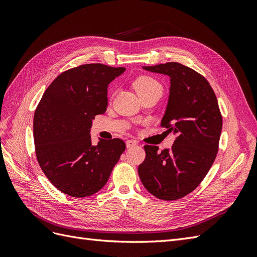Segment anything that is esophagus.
<instances>
[{"label":"esophagus","mask_w":257,"mask_h":257,"mask_svg":"<svg viewBox=\"0 0 257 257\" xmlns=\"http://www.w3.org/2000/svg\"><path fill=\"white\" fill-rule=\"evenodd\" d=\"M134 146H137V142L136 141H133V139H128V141H126V147L127 148L134 147Z\"/></svg>","instance_id":"obj_1"}]
</instances>
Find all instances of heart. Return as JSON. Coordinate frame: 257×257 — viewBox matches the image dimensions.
<instances>
[{"mask_svg": "<svg viewBox=\"0 0 257 257\" xmlns=\"http://www.w3.org/2000/svg\"><path fill=\"white\" fill-rule=\"evenodd\" d=\"M133 85L136 92L138 93V95H142L145 92L155 88H162L161 83L157 79H154L153 77L147 76V75H144L136 78Z\"/></svg>", "mask_w": 257, "mask_h": 257, "instance_id": "1", "label": "heart"}]
</instances>
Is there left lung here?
Returning <instances> with one entry per match:
<instances>
[{
    "instance_id": "1",
    "label": "left lung",
    "mask_w": 257,
    "mask_h": 257,
    "mask_svg": "<svg viewBox=\"0 0 257 257\" xmlns=\"http://www.w3.org/2000/svg\"><path fill=\"white\" fill-rule=\"evenodd\" d=\"M170 77L168 104L161 126L177 135L172 149L145 146L138 166L145 188L163 200L182 198L195 190L212 166L222 132L215 93L203 75L177 62L144 66Z\"/></svg>"
}]
</instances>
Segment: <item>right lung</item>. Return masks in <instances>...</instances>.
Segmentation results:
<instances>
[{
    "label": "right lung",
    "instance_id": "obj_1",
    "mask_svg": "<svg viewBox=\"0 0 257 257\" xmlns=\"http://www.w3.org/2000/svg\"><path fill=\"white\" fill-rule=\"evenodd\" d=\"M125 68L84 64L60 74L38 103L33 121L35 153L45 176L62 193L87 197L107 183L125 150L120 138L91 142L95 115L106 111L107 89Z\"/></svg>",
    "mask_w": 257,
    "mask_h": 257
}]
</instances>
